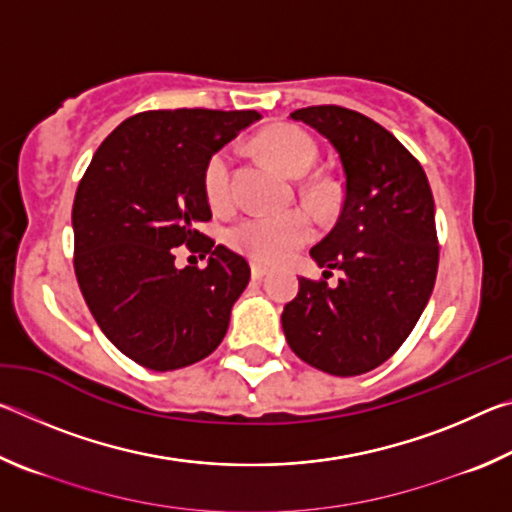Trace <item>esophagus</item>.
<instances>
[{
  "mask_svg": "<svg viewBox=\"0 0 512 512\" xmlns=\"http://www.w3.org/2000/svg\"><path fill=\"white\" fill-rule=\"evenodd\" d=\"M268 273V268L259 262H250V275L255 277V280H262V277Z\"/></svg>",
  "mask_w": 512,
  "mask_h": 512,
  "instance_id": "1",
  "label": "esophagus"
}]
</instances>
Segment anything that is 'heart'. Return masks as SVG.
Returning <instances> with one entry per match:
<instances>
[{
	"label": "heart",
	"instance_id": "1",
	"mask_svg": "<svg viewBox=\"0 0 512 512\" xmlns=\"http://www.w3.org/2000/svg\"><path fill=\"white\" fill-rule=\"evenodd\" d=\"M259 149L289 176H305L318 158L316 144L296 126H273L259 135ZM203 194L214 210H223L232 198V151L219 149L203 167ZM316 235V219L307 210L241 216L225 232L232 250L259 264H277Z\"/></svg>",
	"mask_w": 512,
	"mask_h": 512
}]
</instances>
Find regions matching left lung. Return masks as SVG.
Returning a JSON list of instances; mask_svg holds the SVG:
<instances>
[{
	"instance_id": "8db88e82",
	"label": "left lung",
	"mask_w": 512,
	"mask_h": 512,
	"mask_svg": "<svg viewBox=\"0 0 512 512\" xmlns=\"http://www.w3.org/2000/svg\"><path fill=\"white\" fill-rule=\"evenodd\" d=\"M325 135L343 164V207L311 248L339 284L300 277L282 311L289 348L329 375L375 370L400 350L427 307L438 273L433 196L420 162L393 133L357 110L309 106L291 112Z\"/></svg>"
}]
</instances>
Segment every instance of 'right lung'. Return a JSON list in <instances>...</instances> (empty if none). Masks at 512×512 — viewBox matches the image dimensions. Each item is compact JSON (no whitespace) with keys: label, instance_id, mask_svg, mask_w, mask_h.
<instances>
[{"label":"right lung","instance_id":"1","mask_svg":"<svg viewBox=\"0 0 512 512\" xmlns=\"http://www.w3.org/2000/svg\"><path fill=\"white\" fill-rule=\"evenodd\" d=\"M259 119L255 110H146L94 153L74 196V271L108 341L158 372L205 359L223 341L250 280L241 255L196 230L212 219L203 167ZM185 243L205 269L172 266Z\"/></svg>","mask_w":512,"mask_h":512}]
</instances>
